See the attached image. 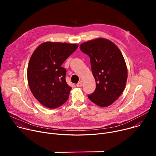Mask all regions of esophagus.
I'll return each instance as SVG.
<instances>
[{
	"instance_id": "obj_1",
	"label": "esophagus",
	"mask_w": 156,
	"mask_h": 156,
	"mask_svg": "<svg viewBox=\"0 0 156 156\" xmlns=\"http://www.w3.org/2000/svg\"><path fill=\"white\" fill-rule=\"evenodd\" d=\"M77 87H81L82 86V81H80L76 84Z\"/></svg>"
}]
</instances>
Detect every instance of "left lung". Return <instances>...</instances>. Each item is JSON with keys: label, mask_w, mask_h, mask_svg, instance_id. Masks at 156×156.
<instances>
[{"label": "left lung", "mask_w": 156, "mask_h": 156, "mask_svg": "<svg viewBox=\"0 0 156 156\" xmlns=\"http://www.w3.org/2000/svg\"><path fill=\"white\" fill-rule=\"evenodd\" d=\"M80 48L90 57L96 83L89 99L100 107L110 105L122 94L127 80V67L121 51L114 42L101 37L82 43Z\"/></svg>", "instance_id": "left-lung-1"}]
</instances>
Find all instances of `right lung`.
<instances>
[{
  "label": "right lung",
  "instance_id": "obj_1",
  "mask_svg": "<svg viewBox=\"0 0 156 156\" xmlns=\"http://www.w3.org/2000/svg\"><path fill=\"white\" fill-rule=\"evenodd\" d=\"M76 44L46 42L33 53L27 70L30 90L44 106L55 108L69 97L72 87L65 80L62 64L78 48Z\"/></svg>",
  "mask_w": 156,
  "mask_h": 156
}]
</instances>
